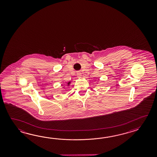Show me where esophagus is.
Instances as JSON below:
<instances>
[{
  "label": "esophagus",
  "mask_w": 157,
  "mask_h": 157,
  "mask_svg": "<svg viewBox=\"0 0 157 157\" xmlns=\"http://www.w3.org/2000/svg\"><path fill=\"white\" fill-rule=\"evenodd\" d=\"M76 74H77V76L78 78H80L81 77H82V74L80 72H77Z\"/></svg>",
  "instance_id": "esophagus-1"
}]
</instances>
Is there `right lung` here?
<instances>
[{
    "label": "right lung",
    "instance_id": "1",
    "mask_svg": "<svg viewBox=\"0 0 157 157\" xmlns=\"http://www.w3.org/2000/svg\"><path fill=\"white\" fill-rule=\"evenodd\" d=\"M71 83V81H69L67 84H66V85L64 84V86L63 85V86H62V91L64 92V89H66V87L69 86L70 85Z\"/></svg>",
    "mask_w": 157,
    "mask_h": 157
}]
</instances>
